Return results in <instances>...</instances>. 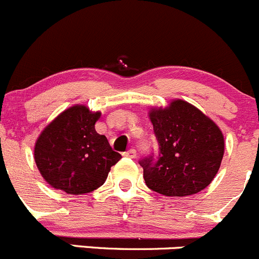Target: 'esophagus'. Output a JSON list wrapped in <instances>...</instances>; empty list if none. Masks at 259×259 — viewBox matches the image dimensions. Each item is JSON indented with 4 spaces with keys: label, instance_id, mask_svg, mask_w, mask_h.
Segmentation results:
<instances>
[{
    "label": "esophagus",
    "instance_id": "1",
    "mask_svg": "<svg viewBox=\"0 0 259 259\" xmlns=\"http://www.w3.org/2000/svg\"><path fill=\"white\" fill-rule=\"evenodd\" d=\"M124 157H130V158H136V156H137V152H136V150H133V148H131V150L127 151V152L123 153Z\"/></svg>",
    "mask_w": 259,
    "mask_h": 259
}]
</instances>
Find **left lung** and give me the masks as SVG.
<instances>
[{"instance_id": "8db88e82", "label": "left lung", "mask_w": 259, "mask_h": 259, "mask_svg": "<svg viewBox=\"0 0 259 259\" xmlns=\"http://www.w3.org/2000/svg\"><path fill=\"white\" fill-rule=\"evenodd\" d=\"M150 119L158 155L140 161L146 185L165 196H188L204 190L215 178L224 155L219 127L181 99L152 108Z\"/></svg>"}]
</instances>
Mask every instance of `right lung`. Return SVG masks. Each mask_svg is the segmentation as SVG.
I'll list each match as a JSON object with an SVG mask.
<instances>
[{"instance_id":"right-lung-1","label":"right lung","mask_w":259,"mask_h":259,"mask_svg":"<svg viewBox=\"0 0 259 259\" xmlns=\"http://www.w3.org/2000/svg\"><path fill=\"white\" fill-rule=\"evenodd\" d=\"M101 112L73 106L44 128L34 157L46 183L68 194L91 193L104 184L122 156L96 131Z\"/></svg>"}]
</instances>
